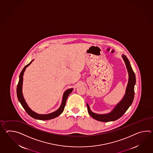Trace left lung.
Segmentation results:
<instances>
[{
    "label": "left lung",
    "mask_w": 153,
    "mask_h": 153,
    "mask_svg": "<svg viewBox=\"0 0 153 153\" xmlns=\"http://www.w3.org/2000/svg\"><path fill=\"white\" fill-rule=\"evenodd\" d=\"M122 58L126 65L128 74V81L127 85L125 94L121 101L116 104L112 111L104 114H98L92 111L88 104L87 103V109L89 115L93 119L101 122L114 121L122 116L132 103L134 97V85L136 84V76L133 71L128 59L125 55H122Z\"/></svg>",
    "instance_id": "1"
}]
</instances>
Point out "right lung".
I'll list each match as a JSON object with an SVG mask.
<instances>
[{
    "label": "right lung",
    "instance_id": "1",
    "mask_svg": "<svg viewBox=\"0 0 153 153\" xmlns=\"http://www.w3.org/2000/svg\"><path fill=\"white\" fill-rule=\"evenodd\" d=\"M33 60H31V62L25 66L20 73V75L19 76V81L17 85V90H16L17 98L19 101L20 102L21 105L22 106L24 109L25 110V111L32 117L37 120H49L54 119L60 115L62 114V112H63L65 106L66 105L67 99L68 98V95H70V94L72 92L74 88H69L65 91L62 96L61 105L60 106V108L54 112H51L48 114H39L34 112L33 110H32L31 108L27 105V102H26L24 98V95L22 94V85H23V76H24V72L25 71V70L31 64Z\"/></svg>",
    "mask_w": 153,
    "mask_h": 153
}]
</instances>
